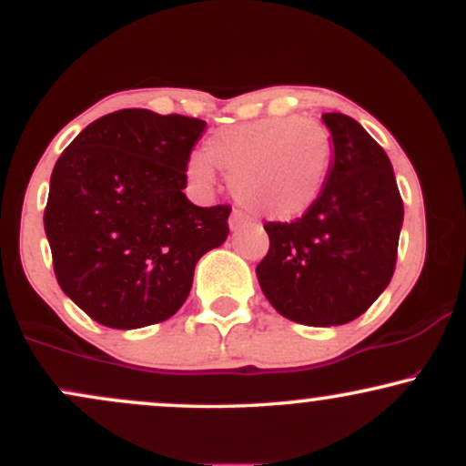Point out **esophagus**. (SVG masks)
<instances>
[{
  "label": "esophagus",
  "mask_w": 466,
  "mask_h": 466,
  "mask_svg": "<svg viewBox=\"0 0 466 466\" xmlns=\"http://www.w3.org/2000/svg\"><path fill=\"white\" fill-rule=\"evenodd\" d=\"M245 226H248V217L240 210H234L232 217H229V229H232V232H238V229Z\"/></svg>",
  "instance_id": "esophagus-1"
}]
</instances>
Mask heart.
<instances>
[{
    "instance_id": "obj_1",
    "label": "heart",
    "mask_w": 466,
    "mask_h": 466,
    "mask_svg": "<svg viewBox=\"0 0 466 466\" xmlns=\"http://www.w3.org/2000/svg\"><path fill=\"white\" fill-rule=\"evenodd\" d=\"M333 142L322 122L282 116L221 127L190 155L186 175L212 188L215 166L229 175L240 206L267 218H293L313 206L329 177Z\"/></svg>"
}]
</instances>
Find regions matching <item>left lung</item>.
I'll return each instance as SVG.
<instances>
[{
    "label": "left lung",
    "mask_w": 466,
    "mask_h": 466,
    "mask_svg": "<svg viewBox=\"0 0 466 466\" xmlns=\"http://www.w3.org/2000/svg\"><path fill=\"white\" fill-rule=\"evenodd\" d=\"M333 164L318 199L291 223H265L269 251L258 267L271 307L298 324L352 322L390 285L403 199L386 151L350 116L324 114Z\"/></svg>",
    "instance_id": "obj_1"
}]
</instances>
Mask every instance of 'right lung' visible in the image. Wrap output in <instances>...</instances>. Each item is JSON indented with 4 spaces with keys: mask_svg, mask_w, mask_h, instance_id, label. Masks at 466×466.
I'll use <instances>...</instances> for the list:
<instances>
[{
    "mask_svg": "<svg viewBox=\"0 0 466 466\" xmlns=\"http://www.w3.org/2000/svg\"><path fill=\"white\" fill-rule=\"evenodd\" d=\"M206 122L148 109L106 114L74 137L52 170L44 215L63 293L109 329L168 319L195 265L228 238L229 206L184 195Z\"/></svg>",
    "mask_w": 466,
    "mask_h": 466,
    "instance_id": "add662e5",
    "label": "right lung"
}]
</instances>
